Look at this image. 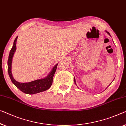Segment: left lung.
I'll use <instances>...</instances> for the list:
<instances>
[{
	"mask_svg": "<svg viewBox=\"0 0 126 126\" xmlns=\"http://www.w3.org/2000/svg\"><path fill=\"white\" fill-rule=\"evenodd\" d=\"M106 32L107 33H108L109 35H110V33H109V32H107V31H106ZM110 36H111V35H110ZM74 82H75V84H76V82H75V78H74Z\"/></svg>",
	"mask_w": 126,
	"mask_h": 126,
	"instance_id": "1",
	"label": "left lung"
}]
</instances>
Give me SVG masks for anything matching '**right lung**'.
Wrapping results in <instances>:
<instances>
[{
    "mask_svg": "<svg viewBox=\"0 0 126 126\" xmlns=\"http://www.w3.org/2000/svg\"><path fill=\"white\" fill-rule=\"evenodd\" d=\"M17 37H17L15 39L14 45H13L12 47L11 48L10 52H9L8 62H7V63H8V75L11 80V81L22 92L29 94H35L46 91V90L49 89L52 85L53 77L54 74H55L56 69H57L58 64L54 66L52 71L48 75V76L44 79H42L37 80L29 82L22 83V82H19L16 81L13 78L12 72H11V67H12L11 65H12L13 56H14V54L16 50V42Z\"/></svg>",
    "mask_w": 126,
    "mask_h": 126,
    "instance_id": "obj_1",
    "label": "right lung"
}]
</instances>
